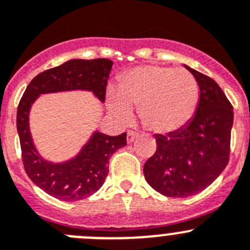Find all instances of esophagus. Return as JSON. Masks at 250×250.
<instances>
[{"mask_svg":"<svg viewBox=\"0 0 250 250\" xmlns=\"http://www.w3.org/2000/svg\"><path fill=\"white\" fill-rule=\"evenodd\" d=\"M137 136H138V134H137L136 132L128 130V133H127V142H128V143H132V142H133L134 139L137 138Z\"/></svg>","mask_w":250,"mask_h":250,"instance_id":"obj_1","label":"esophagus"}]
</instances>
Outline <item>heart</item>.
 I'll use <instances>...</instances> for the list:
<instances>
[{
    "mask_svg": "<svg viewBox=\"0 0 250 250\" xmlns=\"http://www.w3.org/2000/svg\"><path fill=\"white\" fill-rule=\"evenodd\" d=\"M108 107L123 122L138 108L148 130L169 134L192 120L199 102V88L192 73L183 68L147 64L129 69L120 78L117 91L108 92Z\"/></svg>",
    "mask_w": 250,
    "mask_h": 250,
    "instance_id": "b5f03b06",
    "label": "heart"
}]
</instances>
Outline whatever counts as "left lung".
I'll list each match as a JSON object with an SVG mask.
<instances>
[{
    "label": "left lung",
    "mask_w": 250,
    "mask_h": 250,
    "mask_svg": "<svg viewBox=\"0 0 250 250\" xmlns=\"http://www.w3.org/2000/svg\"><path fill=\"white\" fill-rule=\"evenodd\" d=\"M199 86L195 114L183 128L156 134V153L143 167L161 194L187 198L210 186L229 161L233 107L214 80L186 66Z\"/></svg>",
    "instance_id": "8db88e82"
}]
</instances>
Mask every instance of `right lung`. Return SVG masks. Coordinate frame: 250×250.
I'll list each match as a JSON object with an SVG mask.
<instances>
[{"label":"right lung","instance_id":"right-lung-1","mask_svg":"<svg viewBox=\"0 0 250 250\" xmlns=\"http://www.w3.org/2000/svg\"><path fill=\"white\" fill-rule=\"evenodd\" d=\"M111 60H71L36 76L27 86L17 108V132L22 161L31 181L47 194L64 202H76L100 189L108 174L109 158L127 145V133L107 136L94 132L75 158L52 163L38 154L30 132V109L40 94L64 91H91L105 100V87L112 69Z\"/></svg>","mask_w":250,"mask_h":250}]
</instances>
